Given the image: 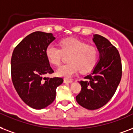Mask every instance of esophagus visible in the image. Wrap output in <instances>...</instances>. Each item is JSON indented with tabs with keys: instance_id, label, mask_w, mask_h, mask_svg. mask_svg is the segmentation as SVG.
Returning a JSON list of instances; mask_svg holds the SVG:
<instances>
[{
	"instance_id": "1",
	"label": "esophagus",
	"mask_w": 133,
	"mask_h": 133,
	"mask_svg": "<svg viewBox=\"0 0 133 133\" xmlns=\"http://www.w3.org/2000/svg\"><path fill=\"white\" fill-rule=\"evenodd\" d=\"M64 83H73V81H72V80H69V79H66V78H64Z\"/></svg>"
}]
</instances>
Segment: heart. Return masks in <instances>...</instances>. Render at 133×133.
Returning <instances> with one entry per match:
<instances>
[{
	"instance_id": "b5f03b06",
	"label": "heart",
	"mask_w": 133,
	"mask_h": 133,
	"mask_svg": "<svg viewBox=\"0 0 133 133\" xmlns=\"http://www.w3.org/2000/svg\"><path fill=\"white\" fill-rule=\"evenodd\" d=\"M61 48L55 44H50L46 48V56L53 65H59L64 53H70L68 61L70 63L57 68V76L71 78L80 70L81 73H87L92 70L98 59V51L93 46H88L84 42L68 38L60 42Z\"/></svg>"
}]
</instances>
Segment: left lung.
I'll list each match as a JSON object with an SVG mask.
<instances>
[{
    "label": "left lung",
    "mask_w": 133,
    "mask_h": 133,
    "mask_svg": "<svg viewBox=\"0 0 133 133\" xmlns=\"http://www.w3.org/2000/svg\"><path fill=\"white\" fill-rule=\"evenodd\" d=\"M92 40L99 52V59L91 74L85 78L87 81L79 82L82 88L76 97L79 105L90 110L101 108L112 98L122 74L117 48L99 35H94Z\"/></svg>",
    "instance_id": "8db88e82"
}]
</instances>
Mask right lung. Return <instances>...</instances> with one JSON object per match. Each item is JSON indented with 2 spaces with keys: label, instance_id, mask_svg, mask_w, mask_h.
I'll use <instances>...</instances> for the list:
<instances>
[{
  "label": "right lung",
  "instance_id": "1",
  "mask_svg": "<svg viewBox=\"0 0 133 133\" xmlns=\"http://www.w3.org/2000/svg\"><path fill=\"white\" fill-rule=\"evenodd\" d=\"M55 39L52 33L35 32L14 48L11 59V74L14 88L25 103L41 110L54 101L61 78L44 76L54 71L46 56V48Z\"/></svg>",
  "mask_w": 133,
  "mask_h": 133
}]
</instances>
